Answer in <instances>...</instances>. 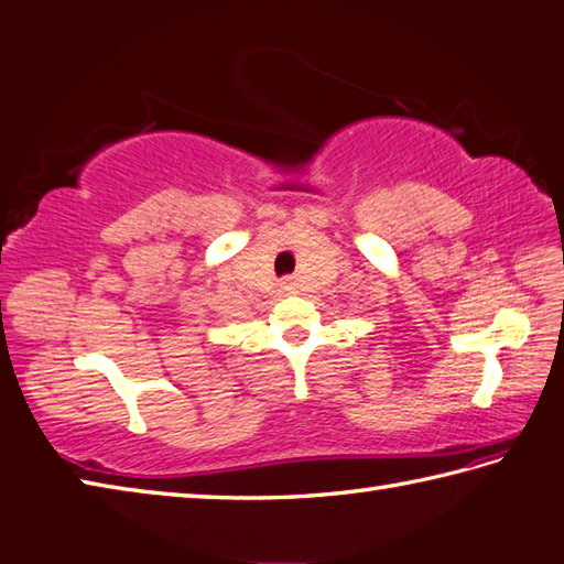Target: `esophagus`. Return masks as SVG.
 I'll return each instance as SVG.
<instances>
[{
    "mask_svg": "<svg viewBox=\"0 0 564 564\" xmlns=\"http://www.w3.org/2000/svg\"><path fill=\"white\" fill-rule=\"evenodd\" d=\"M282 290H284V292H292V290H294V282H292V280H284V282H282Z\"/></svg>",
    "mask_w": 564,
    "mask_h": 564,
    "instance_id": "obj_1",
    "label": "esophagus"
}]
</instances>
